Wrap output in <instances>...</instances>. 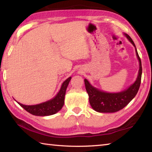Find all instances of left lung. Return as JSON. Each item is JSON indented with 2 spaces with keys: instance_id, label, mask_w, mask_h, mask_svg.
I'll return each mask as SVG.
<instances>
[{
  "instance_id": "1",
  "label": "left lung",
  "mask_w": 152,
  "mask_h": 152,
  "mask_svg": "<svg viewBox=\"0 0 152 152\" xmlns=\"http://www.w3.org/2000/svg\"><path fill=\"white\" fill-rule=\"evenodd\" d=\"M129 41L135 48V52L140 62V69L137 78L132 85L127 89L117 93H109L94 88L86 79H84V84L87 93L89 96V102L92 109L99 113H115L123 109L129 103L135 96L140 88L142 74V67L140 56L138 55L134 42L129 35L125 33Z\"/></svg>"
}]
</instances>
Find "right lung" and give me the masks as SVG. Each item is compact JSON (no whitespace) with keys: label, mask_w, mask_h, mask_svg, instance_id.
<instances>
[{"label":"right lung","mask_w":152,"mask_h":152,"mask_svg":"<svg viewBox=\"0 0 152 152\" xmlns=\"http://www.w3.org/2000/svg\"><path fill=\"white\" fill-rule=\"evenodd\" d=\"M70 80L71 77H69L63 82L58 93L54 98L50 101L35 105H25L17 102L18 104L27 112L36 116H49V115L56 114L59 110H60L64 106L66 88Z\"/></svg>","instance_id":"1"}]
</instances>
